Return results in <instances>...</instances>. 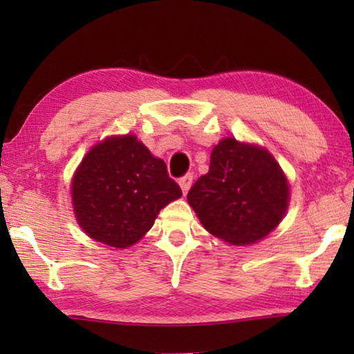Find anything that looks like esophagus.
<instances>
[{
  "instance_id": "1",
  "label": "esophagus",
  "mask_w": 354,
  "mask_h": 354,
  "mask_svg": "<svg viewBox=\"0 0 354 354\" xmlns=\"http://www.w3.org/2000/svg\"><path fill=\"white\" fill-rule=\"evenodd\" d=\"M192 181H194V175H192V173H187V175H184L181 179H179V185H181L183 194H187L192 185Z\"/></svg>"
}]
</instances>
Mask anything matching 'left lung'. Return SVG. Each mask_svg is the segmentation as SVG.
Returning a JSON list of instances; mask_svg holds the SVG:
<instances>
[{"mask_svg": "<svg viewBox=\"0 0 354 354\" xmlns=\"http://www.w3.org/2000/svg\"><path fill=\"white\" fill-rule=\"evenodd\" d=\"M187 200L211 234L247 245L283 220L289 185L270 153L227 137L214 147L209 171L192 185Z\"/></svg>", "mask_w": 354, "mask_h": 354, "instance_id": "8db88e82", "label": "left lung"}]
</instances>
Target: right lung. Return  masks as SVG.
<instances>
[{"mask_svg": "<svg viewBox=\"0 0 354 354\" xmlns=\"http://www.w3.org/2000/svg\"><path fill=\"white\" fill-rule=\"evenodd\" d=\"M183 195L162 159L134 136L93 147L73 178L75 214L87 236L127 248L153 226L159 211Z\"/></svg>", "mask_w": 354, "mask_h": 354, "instance_id": "add662e5", "label": "right lung"}]
</instances>
